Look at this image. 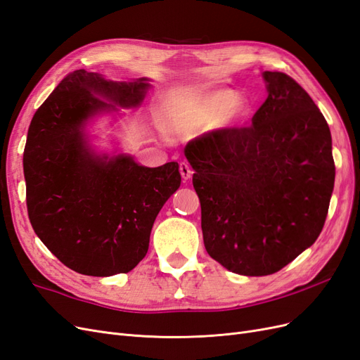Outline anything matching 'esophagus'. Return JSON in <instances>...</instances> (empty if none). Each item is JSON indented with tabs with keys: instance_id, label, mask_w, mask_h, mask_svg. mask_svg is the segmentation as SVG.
Instances as JSON below:
<instances>
[{
	"instance_id": "obj_1",
	"label": "esophagus",
	"mask_w": 360,
	"mask_h": 360,
	"mask_svg": "<svg viewBox=\"0 0 360 360\" xmlns=\"http://www.w3.org/2000/svg\"><path fill=\"white\" fill-rule=\"evenodd\" d=\"M180 174H181V179H183L184 181L189 180V179L192 177L193 171H192V168L189 167L188 162H180Z\"/></svg>"
}]
</instances>
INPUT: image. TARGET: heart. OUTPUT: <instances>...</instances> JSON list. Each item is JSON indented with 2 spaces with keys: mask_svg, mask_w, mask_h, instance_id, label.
I'll return each instance as SVG.
<instances>
[{
  "mask_svg": "<svg viewBox=\"0 0 360 360\" xmlns=\"http://www.w3.org/2000/svg\"><path fill=\"white\" fill-rule=\"evenodd\" d=\"M250 114V103L230 89L197 93L181 97L171 106L165 127L174 134L219 130L243 123Z\"/></svg>",
  "mask_w": 360,
  "mask_h": 360,
  "instance_id": "heart-1",
  "label": "heart"
}]
</instances>
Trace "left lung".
Masks as SVG:
<instances>
[{"label": "left lung", "instance_id": "8db88e82", "mask_svg": "<svg viewBox=\"0 0 360 360\" xmlns=\"http://www.w3.org/2000/svg\"><path fill=\"white\" fill-rule=\"evenodd\" d=\"M267 99L248 127L192 141L209 255L233 274L266 276L314 245L335 184L332 136L302 86L282 72H263Z\"/></svg>", "mask_w": 360, "mask_h": 360}]
</instances>
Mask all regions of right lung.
I'll list each match as a JSON object with an SVG mask.
<instances>
[{
	"label": "right lung",
	"instance_id": "obj_1",
	"mask_svg": "<svg viewBox=\"0 0 360 360\" xmlns=\"http://www.w3.org/2000/svg\"><path fill=\"white\" fill-rule=\"evenodd\" d=\"M150 89L148 78L118 82L75 70L31 120L24 150L30 222L78 274L132 270L147 254L158 213L180 188L177 162L148 168L126 153H102L86 130L96 117L136 110Z\"/></svg>",
	"mask_w": 360,
	"mask_h": 360
}]
</instances>
